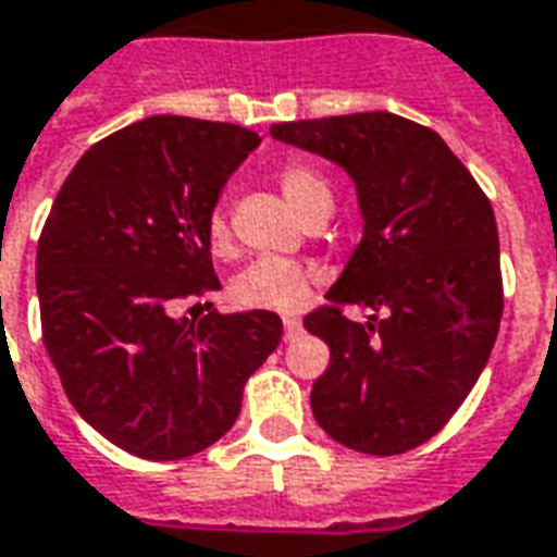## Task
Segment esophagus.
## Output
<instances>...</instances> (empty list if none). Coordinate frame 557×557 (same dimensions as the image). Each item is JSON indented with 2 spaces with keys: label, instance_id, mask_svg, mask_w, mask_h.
Here are the masks:
<instances>
[{
  "label": "esophagus",
  "instance_id": "obj_1",
  "mask_svg": "<svg viewBox=\"0 0 557 557\" xmlns=\"http://www.w3.org/2000/svg\"><path fill=\"white\" fill-rule=\"evenodd\" d=\"M300 333V319L298 315H283V336H286V342L295 339Z\"/></svg>",
  "mask_w": 557,
  "mask_h": 557
}]
</instances>
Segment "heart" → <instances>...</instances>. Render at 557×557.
I'll return each mask as SVG.
<instances>
[{"instance_id":"heart-1","label":"heart","mask_w":557,"mask_h":557,"mask_svg":"<svg viewBox=\"0 0 557 557\" xmlns=\"http://www.w3.org/2000/svg\"><path fill=\"white\" fill-rule=\"evenodd\" d=\"M280 188L289 203L310 221L319 212H331V183L312 164L286 162L280 168ZM209 245L215 253L230 250V224L221 209L209 215ZM312 268L295 259L259 257L245 265L233 280V300L247 310H292L310 295Z\"/></svg>"}]
</instances>
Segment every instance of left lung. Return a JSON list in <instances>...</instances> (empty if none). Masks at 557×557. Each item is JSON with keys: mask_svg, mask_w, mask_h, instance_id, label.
<instances>
[{"mask_svg": "<svg viewBox=\"0 0 557 557\" xmlns=\"http://www.w3.org/2000/svg\"><path fill=\"white\" fill-rule=\"evenodd\" d=\"M271 135L339 162L366 218L327 304L304 319L331 345L312 413L354 451L405 455L448 425L493 351L505 307L493 206L434 129L389 111L274 123Z\"/></svg>", "mask_w": 557, "mask_h": 557, "instance_id": "1", "label": "left lung"}]
</instances>
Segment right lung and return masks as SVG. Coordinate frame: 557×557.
<instances>
[{
  "label": "right lung",
  "mask_w": 557,
  "mask_h": 557,
  "mask_svg": "<svg viewBox=\"0 0 557 557\" xmlns=\"http://www.w3.org/2000/svg\"><path fill=\"white\" fill-rule=\"evenodd\" d=\"M236 123L159 114L111 132L61 185L37 238L44 345L70 405L144 460H183L233 428L283 336L277 312L174 319L221 283L209 215L259 147Z\"/></svg>",
  "instance_id": "right-lung-1"
}]
</instances>
